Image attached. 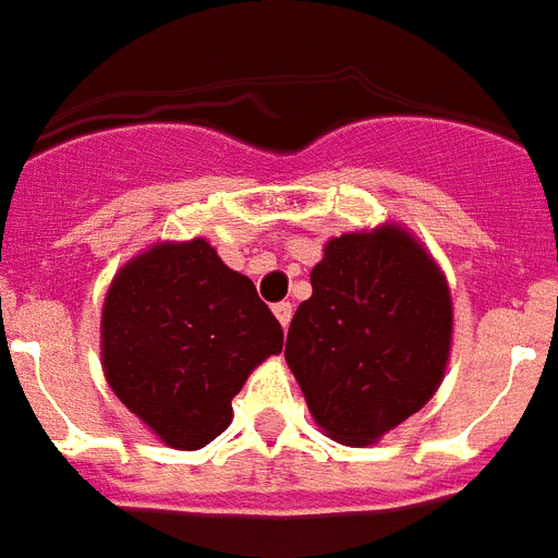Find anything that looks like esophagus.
Instances as JSON below:
<instances>
[{"instance_id": "34e87169", "label": "esophagus", "mask_w": 558, "mask_h": 558, "mask_svg": "<svg viewBox=\"0 0 558 558\" xmlns=\"http://www.w3.org/2000/svg\"><path fill=\"white\" fill-rule=\"evenodd\" d=\"M274 314H276V319H279V325H282V328H288V325H291V316H293L291 302H279V305H274Z\"/></svg>"}]
</instances>
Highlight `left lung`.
<instances>
[{
  "label": "left lung",
  "mask_w": 558,
  "mask_h": 558,
  "mask_svg": "<svg viewBox=\"0 0 558 558\" xmlns=\"http://www.w3.org/2000/svg\"><path fill=\"white\" fill-rule=\"evenodd\" d=\"M284 360L316 426L368 447L421 412L452 351V293L432 253L398 221L325 242Z\"/></svg>",
  "instance_id": "obj_1"
}]
</instances>
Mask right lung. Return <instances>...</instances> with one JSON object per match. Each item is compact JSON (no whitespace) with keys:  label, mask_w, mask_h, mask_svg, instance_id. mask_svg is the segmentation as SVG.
Wrapping results in <instances>:
<instances>
[{"label":"right lung","mask_w":558,"mask_h":558,"mask_svg":"<svg viewBox=\"0 0 558 558\" xmlns=\"http://www.w3.org/2000/svg\"><path fill=\"white\" fill-rule=\"evenodd\" d=\"M282 325L207 239L155 242L120 267L100 316L106 383L160 444L202 449L233 421V398Z\"/></svg>","instance_id":"add662e5"}]
</instances>
